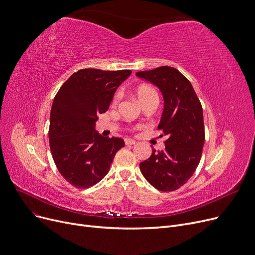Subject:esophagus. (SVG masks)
Here are the masks:
<instances>
[{
  "label": "esophagus",
  "mask_w": 255,
  "mask_h": 255,
  "mask_svg": "<svg viewBox=\"0 0 255 255\" xmlns=\"http://www.w3.org/2000/svg\"><path fill=\"white\" fill-rule=\"evenodd\" d=\"M125 143H126L127 145H129V144H135V143H136V141H135V140H133V139L126 138V139H125Z\"/></svg>",
  "instance_id": "1"
}]
</instances>
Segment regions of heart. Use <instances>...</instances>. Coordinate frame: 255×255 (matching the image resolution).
Segmentation results:
<instances>
[{
	"label": "heart",
	"mask_w": 255,
	"mask_h": 255,
	"mask_svg": "<svg viewBox=\"0 0 255 255\" xmlns=\"http://www.w3.org/2000/svg\"><path fill=\"white\" fill-rule=\"evenodd\" d=\"M136 96L142 105L148 103V102H151V101H157V102L159 101V96H158L157 91L153 87L148 86V85L139 86L136 90ZM121 97H122V92L117 91L113 97V100H112L113 105H117L119 103Z\"/></svg>",
	"instance_id": "obj_1"
}]
</instances>
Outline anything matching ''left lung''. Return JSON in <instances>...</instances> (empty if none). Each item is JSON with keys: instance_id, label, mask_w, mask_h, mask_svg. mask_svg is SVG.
I'll return each instance as SVG.
<instances>
[{"instance_id": "obj_1", "label": "left lung", "mask_w": 255, "mask_h": 255, "mask_svg": "<svg viewBox=\"0 0 255 255\" xmlns=\"http://www.w3.org/2000/svg\"><path fill=\"white\" fill-rule=\"evenodd\" d=\"M136 75L161 91L164 110L158 130L166 136L163 151L153 150L149 159L139 163L140 171L160 191H175L194 173L205 143L203 107L191 85L173 67L161 66Z\"/></svg>"}]
</instances>
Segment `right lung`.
<instances>
[{"mask_svg": "<svg viewBox=\"0 0 255 255\" xmlns=\"http://www.w3.org/2000/svg\"><path fill=\"white\" fill-rule=\"evenodd\" d=\"M130 74L131 70L80 69L53 99L48 129L52 159L63 178L76 188L86 189L100 182L125 145L121 137L101 136L95 124Z\"/></svg>", "mask_w": 255, "mask_h": 255, "instance_id": "add662e5", "label": "right lung"}]
</instances>
